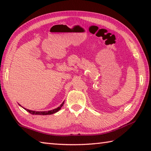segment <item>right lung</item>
<instances>
[{
	"instance_id": "add662e5",
	"label": "right lung",
	"mask_w": 151,
	"mask_h": 151,
	"mask_svg": "<svg viewBox=\"0 0 151 151\" xmlns=\"http://www.w3.org/2000/svg\"><path fill=\"white\" fill-rule=\"evenodd\" d=\"M64 104V102L63 103L60 104V105L57 107V108H56L55 109L53 110H51V111H30V110H29V109H27L24 108L25 110L27 112H29V113L32 114H40V115H48V114H52L55 113V112H58L59 110L61 109V107H62L63 106ZM20 105V104H19Z\"/></svg>"
}]
</instances>
